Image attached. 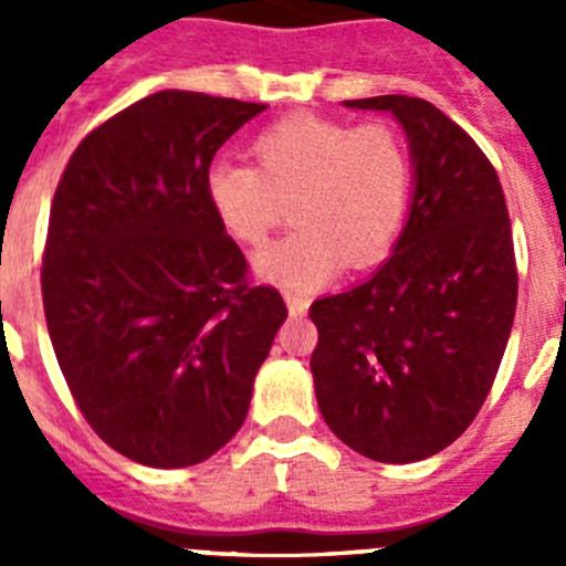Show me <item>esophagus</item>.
I'll return each mask as SVG.
<instances>
[{"label": "esophagus", "instance_id": "34e87169", "mask_svg": "<svg viewBox=\"0 0 566 566\" xmlns=\"http://www.w3.org/2000/svg\"><path fill=\"white\" fill-rule=\"evenodd\" d=\"M286 306L292 314H306L308 308V300L303 297V294H294V292H286Z\"/></svg>", "mask_w": 566, "mask_h": 566}]
</instances>
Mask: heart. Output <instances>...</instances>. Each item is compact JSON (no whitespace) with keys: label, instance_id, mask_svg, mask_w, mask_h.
Returning <instances> with one entry per match:
<instances>
[{"label":"heart","instance_id":"heart-1","mask_svg":"<svg viewBox=\"0 0 566 566\" xmlns=\"http://www.w3.org/2000/svg\"><path fill=\"white\" fill-rule=\"evenodd\" d=\"M254 167L214 161L207 195L238 243L260 249L289 218L297 227L258 258L283 286L308 289L343 258L359 269L397 240L413 187L411 149L391 124L289 115L252 142Z\"/></svg>","mask_w":566,"mask_h":566}]
</instances>
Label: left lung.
Instances as JSON below:
<instances>
[{"mask_svg": "<svg viewBox=\"0 0 566 566\" xmlns=\"http://www.w3.org/2000/svg\"><path fill=\"white\" fill-rule=\"evenodd\" d=\"M388 109L411 138L417 192L374 277L314 300V391L326 424L374 462H419L457 442L488 399L518 297L502 184L479 144L424 98Z\"/></svg>", "mask_w": 566, "mask_h": 566, "instance_id": "left-lung-1", "label": "left lung"}]
</instances>
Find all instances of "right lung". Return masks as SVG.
<instances>
[{"instance_id":"right-lung-1","label":"right lung","mask_w":566,"mask_h":566,"mask_svg":"<svg viewBox=\"0 0 566 566\" xmlns=\"http://www.w3.org/2000/svg\"><path fill=\"white\" fill-rule=\"evenodd\" d=\"M266 104L161 90L90 129L50 207L42 303L78 411L147 468L221 451L286 303L252 283L207 172Z\"/></svg>"}]
</instances>
